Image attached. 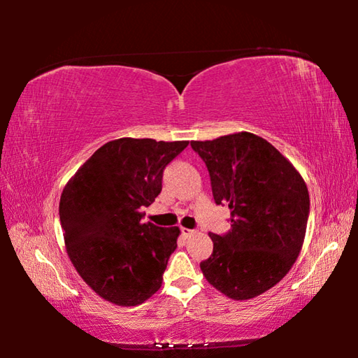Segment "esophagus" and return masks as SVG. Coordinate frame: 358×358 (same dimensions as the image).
<instances>
[{
    "label": "esophagus",
    "instance_id": "esophagus-1",
    "mask_svg": "<svg viewBox=\"0 0 358 358\" xmlns=\"http://www.w3.org/2000/svg\"><path fill=\"white\" fill-rule=\"evenodd\" d=\"M197 230L194 229H186V227H181V234H183V237H192V235H196Z\"/></svg>",
    "mask_w": 358,
    "mask_h": 358
}]
</instances>
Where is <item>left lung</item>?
I'll list each match as a JSON object with an SVG mask.
<instances>
[{"instance_id":"1","label":"left lung","mask_w":358,"mask_h":358,"mask_svg":"<svg viewBox=\"0 0 358 358\" xmlns=\"http://www.w3.org/2000/svg\"><path fill=\"white\" fill-rule=\"evenodd\" d=\"M211 180L215 202L227 203L230 232L210 234L213 254L201 262L211 286L250 300L276 286L305 241L310 194L305 180L273 145L241 131L192 141Z\"/></svg>"}]
</instances>
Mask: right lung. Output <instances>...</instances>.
<instances>
[{
  "mask_svg": "<svg viewBox=\"0 0 358 358\" xmlns=\"http://www.w3.org/2000/svg\"><path fill=\"white\" fill-rule=\"evenodd\" d=\"M187 141L123 137L107 142L66 183L59 221L68 256L101 299L136 306L159 290L180 229L142 222L162 172Z\"/></svg>",
  "mask_w": 358,
  "mask_h": 358,
  "instance_id": "obj_1",
  "label": "right lung"
}]
</instances>
